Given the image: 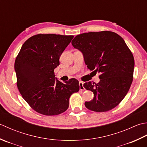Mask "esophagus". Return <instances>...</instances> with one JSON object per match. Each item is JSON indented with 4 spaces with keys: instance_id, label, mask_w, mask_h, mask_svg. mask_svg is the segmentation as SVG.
I'll use <instances>...</instances> for the list:
<instances>
[{
    "instance_id": "34e87169",
    "label": "esophagus",
    "mask_w": 147,
    "mask_h": 147,
    "mask_svg": "<svg viewBox=\"0 0 147 147\" xmlns=\"http://www.w3.org/2000/svg\"><path fill=\"white\" fill-rule=\"evenodd\" d=\"M79 89H80V90H81V91H83L85 89L84 87V82H81V81L79 82Z\"/></svg>"
}]
</instances>
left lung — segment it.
Returning a JSON list of instances; mask_svg holds the SVG:
<instances>
[{
    "label": "left lung",
    "instance_id": "obj_1",
    "mask_svg": "<svg viewBox=\"0 0 147 147\" xmlns=\"http://www.w3.org/2000/svg\"><path fill=\"white\" fill-rule=\"evenodd\" d=\"M71 44L82 53L88 68L101 74L98 84H84L94 94L86 107L101 112L117 106L132 84L134 67L133 54L123 38L110 31L89 32L77 35Z\"/></svg>",
    "mask_w": 147,
    "mask_h": 147
}]
</instances>
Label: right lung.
Returning a JSON list of instances; mask_svg holds the SVG:
<instances>
[{
	"instance_id": "add662e5",
	"label": "right lung",
	"mask_w": 147,
	"mask_h": 147,
	"mask_svg": "<svg viewBox=\"0 0 147 147\" xmlns=\"http://www.w3.org/2000/svg\"><path fill=\"white\" fill-rule=\"evenodd\" d=\"M72 35L38 34L25 42L14 63L17 86L27 103L46 115L60 114L68 109L69 98L79 90V82L71 79L63 83L54 70Z\"/></svg>"
}]
</instances>
